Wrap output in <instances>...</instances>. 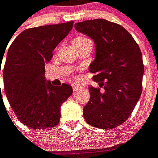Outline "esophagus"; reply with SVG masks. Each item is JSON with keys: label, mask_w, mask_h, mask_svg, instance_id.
Returning a JSON list of instances; mask_svg holds the SVG:
<instances>
[{"label": "esophagus", "mask_w": 158, "mask_h": 158, "mask_svg": "<svg viewBox=\"0 0 158 158\" xmlns=\"http://www.w3.org/2000/svg\"><path fill=\"white\" fill-rule=\"evenodd\" d=\"M72 87H73V90L74 91H78V90H79L80 89L82 88V87H81V86L79 85H72Z\"/></svg>", "instance_id": "obj_1"}]
</instances>
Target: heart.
I'll list each match as a JSON object with an SVG mask.
<instances>
[{
	"label": "heart",
	"mask_w": 158,
	"mask_h": 158,
	"mask_svg": "<svg viewBox=\"0 0 158 158\" xmlns=\"http://www.w3.org/2000/svg\"><path fill=\"white\" fill-rule=\"evenodd\" d=\"M89 38L88 37H79L75 38L74 40L75 41H79V42H81V41H85V40H88Z\"/></svg>",
	"instance_id": "obj_1"
}]
</instances>
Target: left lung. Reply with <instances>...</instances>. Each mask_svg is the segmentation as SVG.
<instances>
[{
	"instance_id": "left-lung-1",
	"label": "left lung",
	"mask_w": 158,
	"mask_h": 158,
	"mask_svg": "<svg viewBox=\"0 0 158 158\" xmlns=\"http://www.w3.org/2000/svg\"><path fill=\"white\" fill-rule=\"evenodd\" d=\"M74 27L92 38L96 48L89 71L100 88H89L85 121L97 128H115L129 118L141 94L144 65L141 49L129 31L107 20H87L75 23Z\"/></svg>"
}]
</instances>
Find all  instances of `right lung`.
<instances>
[{"label": "right lung", "mask_w": 158, "mask_h": 158, "mask_svg": "<svg viewBox=\"0 0 158 158\" xmlns=\"http://www.w3.org/2000/svg\"><path fill=\"white\" fill-rule=\"evenodd\" d=\"M73 23L26 29L10 44L3 69L6 95L17 119L32 129L57 126L60 106L73 93L68 84L46 82L45 64L73 28ZM3 56L0 55V74Z\"/></svg>", "instance_id": "obj_1"}]
</instances>
